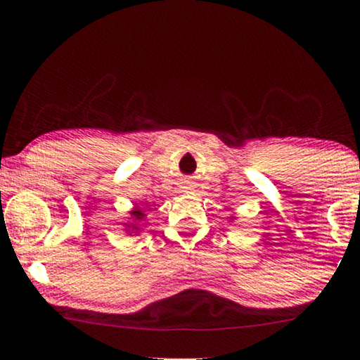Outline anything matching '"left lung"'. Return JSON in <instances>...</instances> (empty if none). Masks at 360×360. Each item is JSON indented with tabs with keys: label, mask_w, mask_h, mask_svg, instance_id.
<instances>
[{
	"label": "left lung",
	"mask_w": 360,
	"mask_h": 360,
	"mask_svg": "<svg viewBox=\"0 0 360 360\" xmlns=\"http://www.w3.org/2000/svg\"><path fill=\"white\" fill-rule=\"evenodd\" d=\"M229 219H231V223H233V219H236V218L233 216V218H229Z\"/></svg>",
	"instance_id": "left-lung-1"
}]
</instances>
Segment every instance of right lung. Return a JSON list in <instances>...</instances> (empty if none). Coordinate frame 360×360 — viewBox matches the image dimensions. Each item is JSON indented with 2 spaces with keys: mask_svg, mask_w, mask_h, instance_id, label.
I'll return each instance as SVG.
<instances>
[{
  "mask_svg": "<svg viewBox=\"0 0 360 360\" xmlns=\"http://www.w3.org/2000/svg\"><path fill=\"white\" fill-rule=\"evenodd\" d=\"M144 219H146L144 210H141L139 206L134 205V208L129 211V218H127L126 223H122L124 224L126 234H129V236L139 234L141 233V221H144Z\"/></svg>",
  "mask_w": 360,
  "mask_h": 360,
  "instance_id": "right-lung-1",
  "label": "right lung"
}]
</instances>
